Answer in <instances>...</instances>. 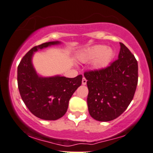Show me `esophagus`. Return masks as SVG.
I'll return each instance as SVG.
<instances>
[{"label": "esophagus", "mask_w": 153, "mask_h": 153, "mask_svg": "<svg viewBox=\"0 0 153 153\" xmlns=\"http://www.w3.org/2000/svg\"><path fill=\"white\" fill-rule=\"evenodd\" d=\"M86 83H87V80H86L85 77H83L82 80V84L83 85H86Z\"/></svg>", "instance_id": "1"}]
</instances>
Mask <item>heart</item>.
<instances>
[{"label": "heart", "mask_w": 153, "mask_h": 153, "mask_svg": "<svg viewBox=\"0 0 153 153\" xmlns=\"http://www.w3.org/2000/svg\"><path fill=\"white\" fill-rule=\"evenodd\" d=\"M113 50L104 45H95L83 50L78 55L80 62L86 63L93 61L92 67L95 70H102L110 65L114 58Z\"/></svg>", "instance_id": "1"}]
</instances>
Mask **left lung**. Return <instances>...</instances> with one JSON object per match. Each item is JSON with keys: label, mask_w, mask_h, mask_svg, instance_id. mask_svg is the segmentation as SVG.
Returning a JSON list of instances; mask_svg holds the SVG:
<instances>
[{"label": "left lung", "mask_w": 153, "mask_h": 153, "mask_svg": "<svg viewBox=\"0 0 153 153\" xmlns=\"http://www.w3.org/2000/svg\"><path fill=\"white\" fill-rule=\"evenodd\" d=\"M118 59L110 66L84 73L88 88V111L95 120L108 122L127 109L134 97L138 79L135 56L120 43Z\"/></svg>", "instance_id": "1"}]
</instances>
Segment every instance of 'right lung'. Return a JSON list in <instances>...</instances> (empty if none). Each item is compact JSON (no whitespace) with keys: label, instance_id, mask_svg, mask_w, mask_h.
<instances>
[{"label":"right lung","instance_id":"add662e5","mask_svg":"<svg viewBox=\"0 0 153 153\" xmlns=\"http://www.w3.org/2000/svg\"><path fill=\"white\" fill-rule=\"evenodd\" d=\"M60 43L51 41L33 47L18 66V85L22 100L35 116L45 120H56L65 115L70 99L82 83V75L73 78L60 75L42 77L34 68V53Z\"/></svg>","mask_w":153,"mask_h":153}]
</instances>
